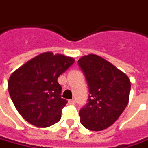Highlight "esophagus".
<instances>
[{
    "instance_id": "1",
    "label": "esophagus",
    "mask_w": 148,
    "mask_h": 148,
    "mask_svg": "<svg viewBox=\"0 0 148 148\" xmlns=\"http://www.w3.org/2000/svg\"><path fill=\"white\" fill-rule=\"evenodd\" d=\"M76 103V101L74 99L69 100V104H71V105H74Z\"/></svg>"
}]
</instances>
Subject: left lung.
Returning a JSON list of instances; mask_svg holds the SVG:
<instances>
[{"mask_svg": "<svg viewBox=\"0 0 148 148\" xmlns=\"http://www.w3.org/2000/svg\"><path fill=\"white\" fill-rule=\"evenodd\" d=\"M78 64L88 86L86 105L79 111L82 125L91 131L106 129L128 103L131 83L123 72L99 55L81 57Z\"/></svg>", "mask_w": 148, "mask_h": 148, "instance_id": "left-lung-1", "label": "left lung"}]
</instances>
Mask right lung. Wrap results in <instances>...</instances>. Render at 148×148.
Instances as JSON below:
<instances>
[{"instance_id":"obj_1","label":"right lung","mask_w":148,"mask_h":148,"mask_svg":"<svg viewBox=\"0 0 148 148\" xmlns=\"http://www.w3.org/2000/svg\"><path fill=\"white\" fill-rule=\"evenodd\" d=\"M74 63L72 57L45 52L10 75L8 90L17 111L30 124L47 127L61 119L67 100L61 98L58 78Z\"/></svg>"}]
</instances>
